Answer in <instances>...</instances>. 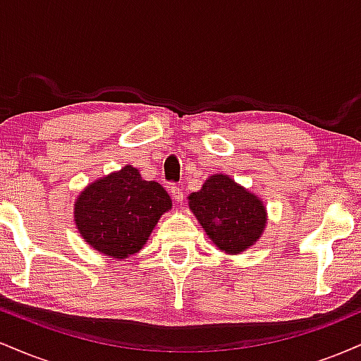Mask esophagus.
Instances as JSON below:
<instances>
[{
  "label": "esophagus",
  "mask_w": 361,
  "mask_h": 361,
  "mask_svg": "<svg viewBox=\"0 0 361 361\" xmlns=\"http://www.w3.org/2000/svg\"><path fill=\"white\" fill-rule=\"evenodd\" d=\"M169 193H171L173 200H175L176 204H181V202H183V190H181L178 185L169 186Z\"/></svg>",
  "instance_id": "1"
}]
</instances>
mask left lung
Listing matches in <instances>:
<instances>
[{"instance_id":"left-lung-1","label":"left lung","mask_w":361,"mask_h":361,"mask_svg":"<svg viewBox=\"0 0 361 361\" xmlns=\"http://www.w3.org/2000/svg\"><path fill=\"white\" fill-rule=\"evenodd\" d=\"M190 209L219 250L241 252L259 239L267 212L256 195L227 175H214L190 195Z\"/></svg>"}]
</instances>
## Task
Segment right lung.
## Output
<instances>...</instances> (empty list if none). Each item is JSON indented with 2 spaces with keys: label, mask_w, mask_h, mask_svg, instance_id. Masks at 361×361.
<instances>
[{
  "label": "right lung",
  "mask_w": 361,
  "mask_h": 361,
  "mask_svg": "<svg viewBox=\"0 0 361 361\" xmlns=\"http://www.w3.org/2000/svg\"><path fill=\"white\" fill-rule=\"evenodd\" d=\"M74 205L86 243L103 255L127 258L142 250L161 215L171 209V198L159 183L126 166L90 185Z\"/></svg>",
  "instance_id": "obj_1"
}]
</instances>
